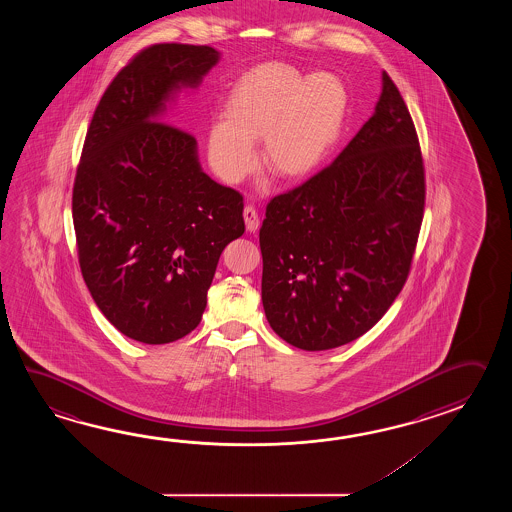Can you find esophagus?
<instances>
[{
  "mask_svg": "<svg viewBox=\"0 0 512 512\" xmlns=\"http://www.w3.org/2000/svg\"><path fill=\"white\" fill-rule=\"evenodd\" d=\"M243 218H245V225H247L249 232H256L260 229V214L252 205L243 208Z\"/></svg>",
  "mask_w": 512,
  "mask_h": 512,
  "instance_id": "obj_1",
  "label": "esophagus"
}]
</instances>
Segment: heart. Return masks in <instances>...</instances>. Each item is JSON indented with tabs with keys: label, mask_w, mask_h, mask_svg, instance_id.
Returning a JSON list of instances; mask_svg holds the SVG:
<instances>
[{
	"label": "heart",
	"mask_w": 512,
	"mask_h": 512,
	"mask_svg": "<svg viewBox=\"0 0 512 512\" xmlns=\"http://www.w3.org/2000/svg\"><path fill=\"white\" fill-rule=\"evenodd\" d=\"M348 104V89L333 73L305 77L285 64L254 67L232 87L225 120L210 126V166L225 183H241L258 163L252 142L263 139V161L274 174L305 177L337 142Z\"/></svg>",
	"instance_id": "obj_1"
}]
</instances>
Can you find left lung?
<instances>
[{"label":"left lung","instance_id":"obj_1","mask_svg":"<svg viewBox=\"0 0 512 512\" xmlns=\"http://www.w3.org/2000/svg\"><path fill=\"white\" fill-rule=\"evenodd\" d=\"M425 190L414 120L384 71L375 113L337 159L267 205L261 300L274 333L324 351L370 331L408 278Z\"/></svg>","mask_w":512,"mask_h":512}]
</instances>
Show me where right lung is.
<instances>
[{"label":"right lung","mask_w":512,"mask_h":512,"mask_svg":"<svg viewBox=\"0 0 512 512\" xmlns=\"http://www.w3.org/2000/svg\"><path fill=\"white\" fill-rule=\"evenodd\" d=\"M218 60L208 45L142 49L104 91L82 148L80 271L102 315L144 344L196 329L221 252L245 232L243 196L201 170L194 135L161 120Z\"/></svg>","instance_id":"1"}]
</instances>
